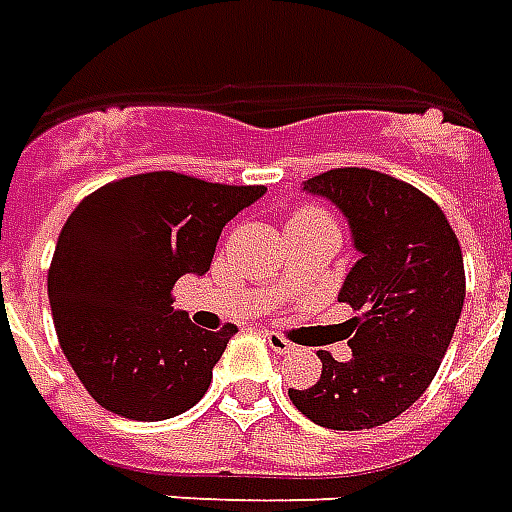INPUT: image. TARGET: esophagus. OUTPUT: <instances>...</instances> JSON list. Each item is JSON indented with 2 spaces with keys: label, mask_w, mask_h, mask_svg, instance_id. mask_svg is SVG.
I'll list each match as a JSON object with an SVG mask.
<instances>
[{
  "label": "esophagus",
  "mask_w": 512,
  "mask_h": 512,
  "mask_svg": "<svg viewBox=\"0 0 512 512\" xmlns=\"http://www.w3.org/2000/svg\"><path fill=\"white\" fill-rule=\"evenodd\" d=\"M266 343H268V348L274 351V354H290V351H293V343H290V340H285V337L277 332H266Z\"/></svg>",
  "instance_id": "34e87169"
}]
</instances>
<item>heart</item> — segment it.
<instances>
[{
	"instance_id": "b5f03b06",
	"label": "heart",
	"mask_w": 512,
	"mask_h": 512,
	"mask_svg": "<svg viewBox=\"0 0 512 512\" xmlns=\"http://www.w3.org/2000/svg\"><path fill=\"white\" fill-rule=\"evenodd\" d=\"M312 224L334 227V219L323 211V208H318V205H301V208H296V211L290 213L288 227H312Z\"/></svg>"
}]
</instances>
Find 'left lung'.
Returning a JSON list of instances; mask_svg holds the SVG:
<instances>
[{"label": "left lung", "mask_w": 512, "mask_h": 512, "mask_svg": "<svg viewBox=\"0 0 512 512\" xmlns=\"http://www.w3.org/2000/svg\"><path fill=\"white\" fill-rule=\"evenodd\" d=\"M304 189L332 200L354 233L356 266L340 301L359 310L348 362L321 351V378L288 389L315 425L365 430L403 414L436 376L466 296L461 244L428 194L376 169L340 167Z\"/></svg>", "instance_id": "obj_1"}]
</instances>
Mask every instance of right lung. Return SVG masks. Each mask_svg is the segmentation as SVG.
Returning <instances> with one entry per match:
<instances>
[{"mask_svg": "<svg viewBox=\"0 0 512 512\" xmlns=\"http://www.w3.org/2000/svg\"><path fill=\"white\" fill-rule=\"evenodd\" d=\"M263 194L167 169L112 180L73 208L49 301L62 354L98 406L158 422L200 403L235 326H194L172 310V288L211 268L224 224Z\"/></svg>", "mask_w": 512, "mask_h": 512, "instance_id": "1", "label": "right lung"}]
</instances>
